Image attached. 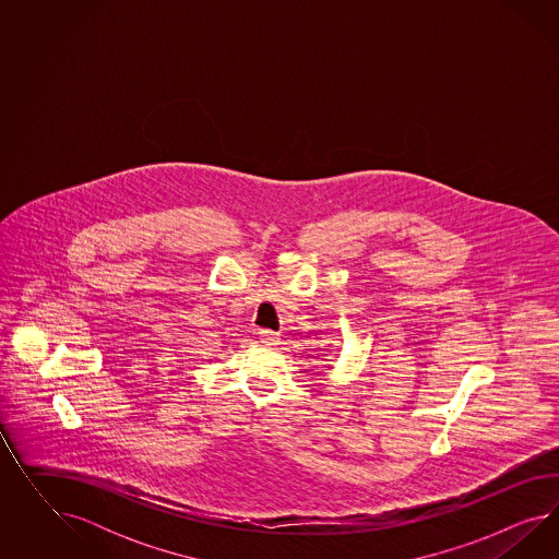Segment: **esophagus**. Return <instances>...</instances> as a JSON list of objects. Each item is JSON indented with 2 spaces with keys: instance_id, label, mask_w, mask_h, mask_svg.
<instances>
[{
  "instance_id": "1",
  "label": "esophagus",
  "mask_w": 559,
  "mask_h": 559,
  "mask_svg": "<svg viewBox=\"0 0 559 559\" xmlns=\"http://www.w3.org/2000/svg\"><path fill=\"white\" fill-rule=\"evenodd\" d=\"M260 342L264 344V346H276L278 342H281V338H278V334H274V332H269V330H262L260 334Z\"/></svg>"
}]
</instances>
